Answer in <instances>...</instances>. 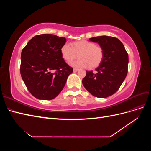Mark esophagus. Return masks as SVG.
Segmentation results:
<instances>
[{
	"label": "esophagus",
	"instance_id": "34e87169",
	"mask_svg": "<svg viewBox=\"0 0 151 151\" xmlns=\"http://www.w3.org/2000/svg\"><path fill=\"white\" fill-rule=\"evenodd\" d=\"M79 70V69H77V68H74V72H77V71H78Z\"/></svg>",
	"mask_w": 151,
	"mask_h": 151
}]
</instances>
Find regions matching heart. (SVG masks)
Listing matches in <instances>:
<instances>
[{
  "instance_id": "1",
  "label": "heart",
  "mask_w": 151,
  "mask_h": 151,
  "mask_svg": "<svg viewBox=\"0 0 151 151\" xmlns=\"http://www.w3.org/2000/svg\"><path fill=\"white\" fill-rule=\"evenodd\" d=\"M61 53L68 63L74 60L79 55L80 59L70 63L75 68H96L101 64L104 57L103 48L87 40L74 42L73 47L70 43H65L61 48Z\"/></svg>"
}]
</instances>
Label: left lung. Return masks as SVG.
<instances>
[{
	"label": "left lung",
	"mask_w": 151,
	"mask_h": 151,
	"mask_svg": "<svg viewBox=\"0 0 151 151\" xmlns=\"http://www.w3.org/2000/svg\"><path fill=\"white\" fill-rule=\"evenodd\" d=\"M89 40L98 43L103 48L104 57L101 64L96 68V74L86 71L83 84L94 96L107 98L115 94L125 80L129 55L123 43L116 38L101 36Z\"/></svg>",
	"instance_id": "1"
}]
</instances>
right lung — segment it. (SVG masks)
<instances>
[{"label":"right lung","mask_w":151,"mask_h":151,"mask_svg":"<svg viewBox=\"0 0 151 151\" xmlns=\"http://www.w3.org/2000/svg\"><path fill=\"white\" fill-rule=\"evenodd\" d=\"M64 37L36 35L22 49L20 72L30 93L38 99L51 100L62 91L73 68L63 60Z\"/></svg>","instance_id":"right-lung-1"}]
</instances>
